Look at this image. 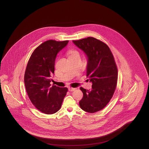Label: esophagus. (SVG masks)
Returning a JSON list of instances; mask_svg holds the SVG:
<instances>
[{
    "mask_svg": "<svg viewBox=\"0 0 149 149\" xmlns=\"http://www.w3.org/2000/svg\"><path fill=\"white\" fill-rule=\"evenodd\" d=\"M69 92H72V91H74L75 89H76V88H69Z\"/></svg>",
    "mask_w": 149,
    "mask_h": 149,
    "instance_id": "1",
    "label": "esophagus"
}]
</instances>
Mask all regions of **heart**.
<instances>
[{"instance_id":"obj_1","label":"heart","mask_w":149,"mask_h":149,"mask_svg":"<svg viewBox=\"0 0 149 149\" xmlns=\"http://www.w3.org/2000/svg\"><path fill=\"white\" fill-rule=\"evenodd\" d=\"M78 54V52L77 51H74V50L71 51H70V52H69V57L71 56H72V55H75V54Z\"/></svg>"}]
</instances>
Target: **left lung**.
<instances>
[{
  "label": "left lung",
  "mask_w": 149,
  "mask_h": 149,
  "mask_svg": "<svg viewBox=\"0 0 149 149\" xmlns=\"http://www.w3.org/2000/svg\"><path fill=\"white\" fill-rule=\"evenodd\" d=\"M72 42L86 56V77L92 83L91 90L80 87L83 97L79 106L86 112H98L106 106L116 88L118 71L113 56L106 43L94 37Z\"/></svg>",
  "instance_id": "obj_1"
}]
</instances>
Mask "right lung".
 Returning a JSON list of instances; mask_svg holds the SVG:
<instances>
[{"instance_id": "1", "label": "right lung", "mask_w": 149, "mask_h": 149, "mask_svg": "<svg viewBox=\"0 0 149 149\" xmlns=\"http://www.w3.org/2000/svg\"><path fill=\"white\" fill-rule=\"evenodd\" d=\"M69 41L48 40L38 46L29 58L24 74V84L29 98L36 108L51 114L61 108L67 88L51 86L57 54Z\"/></svg>"}]
</instances>
